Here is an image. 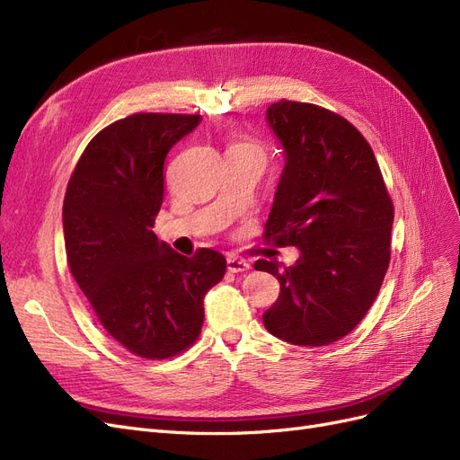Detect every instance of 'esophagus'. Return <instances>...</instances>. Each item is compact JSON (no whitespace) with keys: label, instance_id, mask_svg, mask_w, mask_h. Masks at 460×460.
Instances as JSON below:
<instances>
[{"label":"esophagus","instance_id":"esophagus-1","mask_svg":"<svg viewBox=\"0 0 460 460\" xmlns=\"http://www.w3.org/2000/svg\"><path fill=\"white\" fill-rule=\"evenodd\" d=\"M226 267H228L230 272H245V270L252 269V264H249V262L243 261V259H240V257H235V255H228Z\"/></svg>","mask_w":460,"mask_h":460}]
</instances>
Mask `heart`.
Returning a JSON list of instances; mask_svg holds the SVG:
<instances>
[{
    "instance_id": "1",
    "label": "heart",
    "mask_w": 460,
    "mask_h": 460,
    "mask_svg": "<svg viewBox=\"0 0 460 460\" xmlns=\"http://www.w3.org/2000/svg\"><path fill=\"white\" fill-rule=\"evenodd\" d=\"M245 146H249V144H245Z\"/></svg>"
}]
</instances>
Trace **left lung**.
Wrapping results in <instances>:
<instances>
[{"instance_id": "1", "label": "left lung", "mask_w": 460, "mask_h": 460, "mask_svg": "<svg viewBox=\"0 0 460 460\" xmlns=\"http://www.w3.org/2000/svg\"><path fill=\"white\" fill-rule=\"evenodd\" d=\"M286 166L264 242L299 247L294 267L259 259L280 282L262 314L288 343L318 347L347 336L372 307L392 255L394 201L370 144L324 107L280 100L269 107Z\"/></svg>"}]
</instances>
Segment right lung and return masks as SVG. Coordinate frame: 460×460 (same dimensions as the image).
I'll return each instance as SVG.
<instances>
[{
    "mask_svg": "<svg viewBox=\"0 0 460 460\" xmlns=\"http://www.w3.org/2000/svg\"><path fill=\"white\" fill-rule=\"evenodd\" d=\"M199 115L136 113L97 132L63 201L66 264L105 332L130 353L186 351L203 326V297L226 272L213 249L184 257L159 242L166 153Z\"/></svg>",
    "mask_w": 460,
    "mask_h": 460,
    "instance_id": "1",
    "label": "right lung"
}]
</instances>
